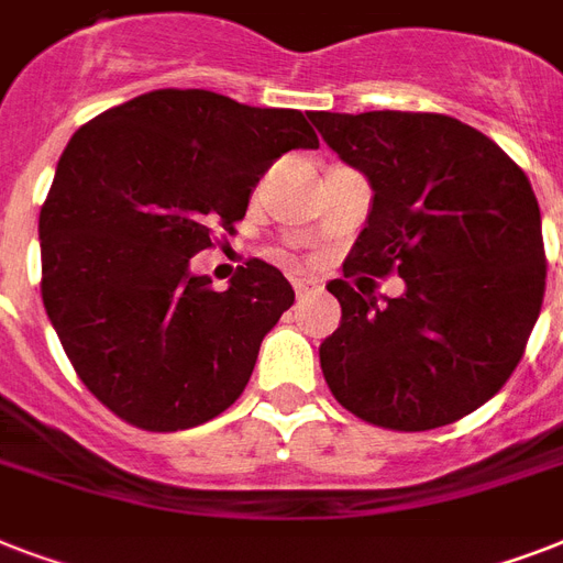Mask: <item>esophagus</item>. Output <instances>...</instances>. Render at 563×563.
<instances>
[{
    "mask_svg": "<svg viewBox=\"0 0 563 563\" xmlns=\"http://www.w3.org/2000/svg\"><path fill=\"white\" fill-rule=\"evenodd\" d=\"M291 286H295V291H298V298H303V295H309V291L316 289V280H307V277H295V280H291Z\"/></svg>",
    "mask_w": 563,
    "mask_h": 563,
    "instance_id": "34e87169",
    "label": "esophagus"
}]
</instances>
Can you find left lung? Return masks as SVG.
I'll return each mask as SVG.
<instances>
[{
	"label": "left lung",
	"mask_w": 563,
	"mask_h": 563,
	"mask_svg": "<svg viewBox=\"0 0 563 563\" xmlns=\"http://www.w3.org/2000/svg\"><path fill=\"white\" fill-rule=\"evenodd\" d=\"M374 203L344 277L397 274L400 298L330 280L342 324L321 371L344 409L423 432L462 420L508 383L547 289L541 207L494 140L444 113H312ZM365 280L374 286V280Z\"/></svg>",
	"instance_id": "obj_1"
}]
</instances>
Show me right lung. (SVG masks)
<instances>
[{"label":"right lung","mask_w":563,"mask_h":563,"mask_svg":"<svg viewBox=\"0 0 563 563\" xmlns=\"http://www.w3.org/2000/svg\"><path fill=\"white\" fill-rule=\"evenodd\" d=\"M291 148H318L300 110L210 90H154L73 134L40 207V295L75 374L148 432L207 423L245 391L289 280L247 260L224 291L189 260L245 219Z\"/></svg>","instance_id":"obj_1"}]
</instances>
